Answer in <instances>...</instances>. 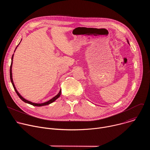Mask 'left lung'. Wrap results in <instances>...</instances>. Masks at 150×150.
Masks as SVG:
<instances>
[{"label": "left lung", "mask_w": 150, "mask_h": 150, "mask_svg": "<svg viewBox=\"0 0 150 150\" xmlns=\"http://www.w3.org/2000/svg\"><path fill=\"white\" fill-rule=\"evenodd\" d=\"M127 44H129V41L127 40Z\"/></svg>", "instance_id": "left-lung-1"}]
</instances>
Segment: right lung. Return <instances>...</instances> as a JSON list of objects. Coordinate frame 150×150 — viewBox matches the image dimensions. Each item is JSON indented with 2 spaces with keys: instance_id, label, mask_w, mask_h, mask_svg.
<instances>
[{
  "instance_id": "1",
  "label": "right lung",
  "mask_w": 150,
  "mask_h": 150,
  "mask_svg": "<svg viewBox=\"0 0 150 150\" xmlns=\"http://www.w3.org/2000/svg\"><path fill=\"white\" fill-rule=\"evenodd\" d=\"M21 40H22V39H21ZM21 40L20 41V42H19V44L16 46L15 47V49L13 52V53L12 56V60H11V67H10V77H11V82H12V83L13 85V86L17 93V94L18 95V96L20 97V98L23 100L24 102L27 103H28V104H32L33 105H35V106H42V105H48L53 102H54L56 99H57L60 96V94H61V89L59 90V91H58V93L54 96H53L52 98H49L48 100H44V101H32L28 99H27V98H25L24 96L21 94L19 90L18 89V87H16V85H15V83L14 82V79H13V73H12V67H13V57H14V53L15 52L18 46L19 45L20 42L21 41Z\"/></svg>"
}]
</instances>
